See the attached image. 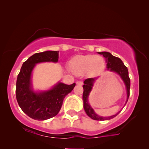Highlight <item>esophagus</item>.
I'll return each instance as SVG.
<instances>
[{
	"mask_svg": "<svg viewBox=\"0 0 149 149\" xmlns=\"http://www.w3.org/2000/svg\"><path fill=\"white\" fill-rule=\"evenodd\" d=\"M77 85H83V81H77Z\"/></svg>",
	"mask_w": 149,
	"mask_h": 149,
	"instance_id": "esophagus-1",
	"label": "esophagus"
}]
</instances>
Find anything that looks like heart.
I'll use <instances>...</instances> for the list:
<instances>
[{
	"label": "heart",
	"instance_id": "heart-1",
	"mask_svg": "<svg viewBox=\"0 0 149 149\" xmlns=\"http://www.w3.org/2000/svg\"><path fill=\"white\" fill-rule=\"evenodd\" d=\"M70 66L71 70L77 74H83L89 70L100 72L104 67V61L100 56H77L71 60Z\"/></svg>",
	"mask_w": 149,
	"mask_h": 149
}]
</instances>
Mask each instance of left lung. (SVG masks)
Wrapping results in <instances>:
<instances>
[{
	"label": "left lung",
	"mask_w": 149,
	"mask_h": 149,
	"mask_svg": "<svg viewBox=\"0 0 149 149\" xmlns=\"http://www.w3.org/2000/svg\"><path fill=\"white\" fill-rule=\"evenodd\" d=\"M100 54L102 55L104 58H105L106 62H107V68L108 70L113 71L118 73L123 79L124 83H125L126 88H127V100L126 101V103L128 100L130 96V79L129 77V73H128L127 68L126 67L122 62L121 60L117 57L113 56L109 52H99ZM96 78H89L85 79L84 81V85H83V105H84V109L86 112L87 115L89 117L93 120L96 121H105V120L111 119L116 117L118 113L115 115L111 116V117H100V116L96 115L95 112L93 111L92 108L90 107L88 102V96L89 93L92 89L93 83Z\"/></svg>",
	"instance_id": "obj_1"
}]
</instances>
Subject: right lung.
Wrapping results in <instances>:
<instances>
[{
  "instance_id": "add662e5",
  "label": "right lung",
  "mask_w": 149,
  "mask_h": 149,
  "mask_svg": "<svg viewBox=\"0 0 149 149\" xmlns=\"http://www.w3.org/2000/svg\"><path fill=\"white\" fill-rule=\"evenodd\" d=\"M58 51L36 53L22 64L16 82V99L22 111L32 119L42 121L58 115L65 96L74 89L75 83L66 85L59 83L50 90L35 93L32 90L30 77L36 64L42 62H57Z\"/></svg>"
}]
</instances>
